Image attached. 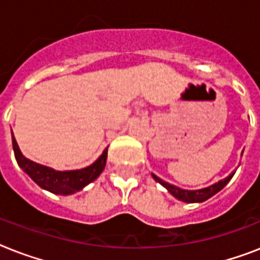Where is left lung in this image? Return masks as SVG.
Returning <instances> with one entry per match:
<instances>
[{
  "label": "left lung",
  "mask_w": 260,
  "mask_h": 260,
  "mask_svg": "<svg viewBox=\"0 0 260 260\" xmlns=\"http://www.w3.org/2000/svg\"><path fill=\"white\" fill-rule=\"evenodd\" d=\"M234 174H230L225 179H221V181L216 182L214 185L212 186H208V187H204V189H200V190H185V189H181V187H178V186H174L169 182H165L163 179L158 178L155 174H151L152 178H154L155 181L159 182L160 185L165 186L167 190H169V193L173 194L174 197L178 198L179 201H183V202H204L206 201L208 198H210L212 196H214L216 193H218L220 190L224 187V186L231 181V178L234 177Z\"/></svg>",
  "instance_id": "1"
}]
</instances>
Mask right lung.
I'll return each instance as SVG.
<instances>
[{
  "label": "right lung",
  "mask_w": 260,
  "mask_h": 260,
  "mask_svg": "<svg viewBox=\"0 0 260 260\" xmlns=\"http://www.w3.org/2000/svg\"><path fill=\"white\" fill-rule=\"evenodd\" d=\"M12 143H13L14 156H16V160H17L18 166L22 169V171L28 174L30 179L35 183H38L42 189L48 190L54 194H60V196L77 193L79 190H82L85 186L89 185L90 182L97 179L100 174L105 169L106 158H108V148H105L101 156L93 165H90L85 169L56 171L51 167L43 166V165H39V163L32 162L25 158L18 148L14 136H12Z\"/></svg>",
  "instance_id": "1"
}]
</instances>
